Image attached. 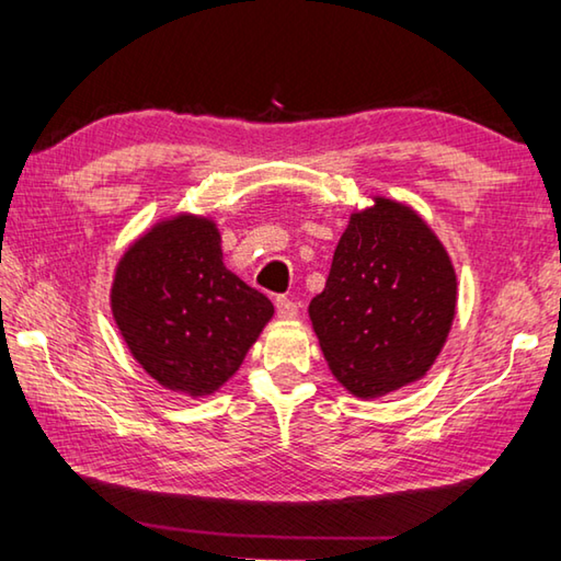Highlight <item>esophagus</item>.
Returning a JSON list of instances; mask_svg holds the SVG:
<instances>
[{
  "label": "esophagus",
  "instance_id": "obj_1",
  "mask_svg": "<svg viewBox=\"0 0 561 561\" xmlns=\"http://www.w3.org/2000/svg\"><path fill=\"white\" fill-rule=\"evenodd\" d=\"M274 304H277V317L284 319V321H289V319H294V317L299 314L297 304H294V301L287 299V297H279Z\"/></svg>",
  "mask_w": 561,
  "mask_h": 561
}]
</instances>
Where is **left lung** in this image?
<instances>
[{"label":"left lung","mask_w":561,"mask_h":561,"mask_svg":"<svg viewBox=\"0 0 561 561\" xmlns=\"http://www.w3.org/2000/svg\"><path fill=\"white\" fill-rule=\"evenodd\" d=\"M354 210L309 319L336 381L381 398L431 371L448 341L458 279L431 225L405 203L374 195Z\"/></svg>","instance_id":"left-lung-1"}]
</instances>
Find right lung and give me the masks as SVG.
I'll list each match as a JSON object with an SVG mask.
<instances>
[{
    "instance_id": "add662e5",
    "label": "right lung",
    "mask_w": 561,
    "mask_h": 561,
    "mask_svg": "<svg viewBox=\"0 0 561 561\" xmlns=\"http://www.w3.org/2000/svg\"><path fill=\"white\" fill-rule=\"evenodd\" d=\"M111 311L140 368L190 398L220 391L274 317L272 301L225 267L213 217L193 213L163 217L126 247Z\"/></svg>"
}]
</instances>
